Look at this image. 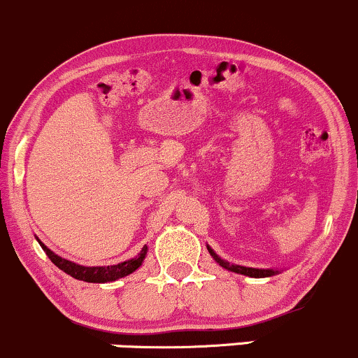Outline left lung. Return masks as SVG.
I'll list each match as a JSON object with an SVG mask.
<instances>
[{
	"mask_svg": "<svg viewBox=\"0 0 358 358\" xmlns=\"http://www.w3.org/2000/svg\"><path fill=\"white\" fill-rule=\"evenodd\" d=\"M208 250H210L211 257L220 264V266L228 268V271H231V272H236V274H243L248 277H268V275L277 274V271H272V268H252V267H242V266H231V264H228L227 260L220 259V257L216 255L210 247H208Z\"/></svg>",
	"mask_w": 358,
	"mask_h": 358,
	"instance_id": "left-lung-1",
	"label": "left lung"
}]
</instances>
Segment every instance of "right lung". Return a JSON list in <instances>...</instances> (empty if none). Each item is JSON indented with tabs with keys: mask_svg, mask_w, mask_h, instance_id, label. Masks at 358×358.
I'll return each mask as SVG.
<instances>
[{
	"mask_svg": "<svg viewBox=\"0 0 358 358\" xmlns=\"http://www.w3.org/2000/svg\"><path fill=\"white\" fill-rule=\"evenodd\" d=\"M40 245H42V248L45 250V254L49 255V259L60 268V271H64L66 274L72 275L74 279L84 280V282H110V280H116V279H120V277H125L142 266L143 259H145V255H147V247H143L142 252H140L135 259L127 260V262L118 264V266L84 267V266H78V264H74V262H69V260H66V259H60L59 255H55L54 252H50L45 245L43 243H40Z\"/></svg>",
	"mask_w": 358,
	"mask_h": 358,
	"instance_id": "obj_1",
	"label": "right lung"
}]
</instances>
